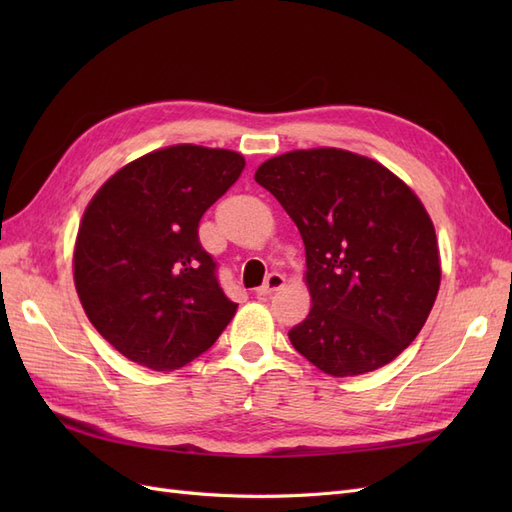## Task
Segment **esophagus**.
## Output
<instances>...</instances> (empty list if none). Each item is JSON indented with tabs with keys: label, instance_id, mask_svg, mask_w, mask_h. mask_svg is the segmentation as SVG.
<instances>
[{
	"label": "esophagus",
	"instance_id": "obj_1",
	"mask_svg": "<svg viewBox=\"0 0 512 512\" xmlns=\"http://www.w3.org/2000/svg\"><path fill=\"white\" fill-rule=\"evenodd\" d=\"M284 284H286V277L282 273H271L267 277V282L262 284L256 292H258V297H267V294H273L275 290H280Z\"/></svg>",
	"mask_w": 512,
	"mask_h": 512
}]
</instances>
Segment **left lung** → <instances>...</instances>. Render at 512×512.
<instances>
[{
    "label": "left lung",
    "mask_w": 512,
    "mask_h": 512,
    "mask_svg": "<svg viewBox=\"0 0 512 512\" xmlns=\"http://www.w3.org/2000/svg\"><path fill=\"white\" fill-rule=\"evenodd\" d=\"M254 179L305 243L312 309L288 331L294 350L335 378L391 363L421 333L440 288L421 200L376 160L333 147L282 153Z\"/></svg>",
    "instance_id": "obj_1"
}]
</instances>
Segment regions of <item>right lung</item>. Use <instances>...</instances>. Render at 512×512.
I'll return each mask as SVG.
<instances>
[{
    "instance_id": "obj_1",
    "label": "right lung",
    "mask_w": 512,
    "mask_h": 512,
    "mask_svg": "<svg viewBox=\"0 0 512 512\" xmlns=\"http://www.w3.org/2000/svg\"><path fill=\"white\" fill-rule=\"evenodd\" d=\"M243 168L237 151L173 145L126 164L91 198L74 286L91 324L126 359L179 369L235 316L198 222Z\"/></svg>"
}]
</instances>
